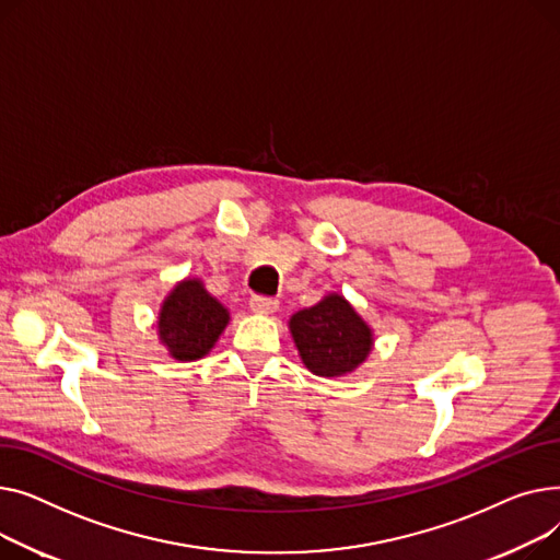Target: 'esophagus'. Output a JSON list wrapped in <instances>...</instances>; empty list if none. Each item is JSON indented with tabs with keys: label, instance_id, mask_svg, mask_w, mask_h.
Segmentation results:
<instances>
[{
	"label": "esophagus",
	"instance_id": "obj_1",
	"mask_svg": "<svg viewBox=\"0 0 560 560\" xmlns=\"http://www.w3.org/2000/svg\"><path fill=\"white\" fill-rule=\"evenodd\" d=\"M250 310L257 314H273L278 310V301L269 295H250Z\"/></svg>",
	"mask_w": 560,
	"mask_h": 560
}]
</instances>
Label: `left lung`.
Segmentation results:
<instances>
[{"mask_svg":"<svg viewBox=\"0 0 560 560\" xmlns=\"http://www.w3.org/2000/svg\"><path fill=\"white\" fill-rule=\"evenodd\" d=\"M291 335L303 364L323 377L354 371L373 346L371 327L339 293L327 295L318 305L293 314Z\"/></svg>","mask_w":560,"mask_h":560,"instance_id":"8db88e82","label":"left lung"}]
</instances>
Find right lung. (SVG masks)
<instances>
[{
    "instance_id": "1",
    "label": "right lung",
    "mask_w": 560,
    "mask_h": 560,
    "mask_svg": "<svg viewBox=\"0 0 560 560\" xmlns=\"http://www.w3.org/2000/svg\"><path fill=\"white\" fill-rule=\"evenodd\" d=\"M225 323V307L212 299L199 280H185L164 301L158 330L172 357L191 361L210 352Z\"/></svg>"
}]
</instances>
